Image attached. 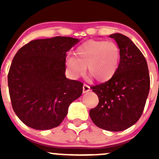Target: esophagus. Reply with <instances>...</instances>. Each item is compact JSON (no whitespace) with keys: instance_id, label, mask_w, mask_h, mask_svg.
<instances>
[{"instance_id":"34e87169","label":"esophagus","mask_w":159,"mask_h":159,"mask_svg":"<svg viewBox=\"0 0 159 159\" xmlns=\"http://www.w3.org/2000/svg\"><path fill=\"white\" fill-rule=\"evenodd\" d=\"M90 91V87L87 84H84V86H83V92L84 93H86V92H88Z\"/></svg>"}]
</instances>
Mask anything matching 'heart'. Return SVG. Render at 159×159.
Segmentation results:
<instances>
[{"instance_id":"obj_1","label":"heart","mask_w":159,"mask_h":159,"mask_svg":"<svg viewBox=\"0 0 159 159\" xmlns=\"http://www.w3.org/2000/svg\"><path fill=\"white\" fill-rule=\"evenodd\" d=\"M120 60V49L111 40H88L75 51V58L67 57L66 67L70 76L78 78L86 69L99 82H106L116 72Z\"/></svg>"}]
</instances>
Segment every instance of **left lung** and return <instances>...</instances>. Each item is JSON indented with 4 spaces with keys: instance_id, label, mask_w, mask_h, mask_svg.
Returning <instances> with one entry per match:
<instances>
[{
    "instance_id": "8db88e82",
    "label": "left lung",
    "mask_w": 159,
    "mask_h": 159,
    "mask_svg": "<svg viewBox=\"0 0 159 159\" xmlns=\"http://www.w3.org/2000/svg\"><path fill=\"white\" fill-rule=\"evenodd\" d=\"M120 49L117 71L111 79L92 86L99 103L90 110V117L99 128L121 131L139 119L150 91V75L145 57L127 36L110 35Z\"/></svg>"
}]
</instances>
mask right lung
<instances>
[{
    "instance_id": "1",
    "label": "right lung",
    "mask_w": 159,
    "mask_h": 159,
    "mask_svg": "<svg viewBox=\"0 0 159 159\" xmlns=\"http://www.w3.org/2000/svg\"><path fill=\"white\" fill-rule=\"evenodd\" d=\"M80 41L67 36L32 40L18 50L8 74L14 112L28 127H58L82 95L83 83L66 78L67 52Z\"/></svg>"
}]
</instances>
